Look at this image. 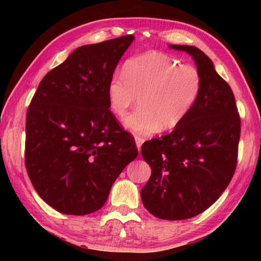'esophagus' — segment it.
Instances as JSON below:
<instances>
[{
  "label": "esophagus",
  "mask_w": 261,
  "mask_h": 261,
  "mask_svg": "<svg viewBox=\"0 0 261 261\" xmlns=\"http://www.w3.org/2000/svg\"><path fill=\"white\" fill-rule=\"evenodd\" d=\"M135 140H136V143H137L138 150L140 151V148H141V146H142L143 141H145V139H143V138H141V137H139V136H135Z\"/></svg>",
  "instance_id": "34e87169"
}]
</instances>
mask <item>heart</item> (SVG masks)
<instances>
[{
	"instance_id": "obj_1",
	"label": "heart",
	"mask_w": 261,
	"mask_h": 261,
	"mask_svg": "<svg viewBox=\"0 0 261 261\" xmlns=\"http://www.w3.org/2000/svg\"><path fill=\"white\" fill-rule=\"evenodd\" d=\"M202 90V77L191 65L160 51H147L127 59L123 74L109 82L108 98L112 112L123 116L138 97L139 107L124 124L139 135L159 127L174 129L186 119Z\"/></svg>"
}]
</instances>
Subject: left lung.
I'll use <instances>...</instances> for the list:
<instances>
[{
    "mask_svg": "<svg viewBox=\"0 0 261 261\" xmlns=\"http://www.w3.org/2000/svg\"><path fill=\"white\" fill-rule=\"evenodd\" d=\"M169 47L195 60L202 90L178 126L142 145L151 176L141 199L152 215L176 221L204 212L228 187L237 168L241 120L233 92L212 60L194 46Z\"/></svg>",
    "mask_w": 261,
    "mask_h": 261,
    "instance_id": "8db88e82",
    "label": "left lung"
}]
</instances>
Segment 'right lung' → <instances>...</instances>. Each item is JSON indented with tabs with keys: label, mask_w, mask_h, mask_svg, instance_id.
I'll use <instances>...</instances> for the list:
<instances>
[{
	"label": "right lung",
	"mask_w": 261,
	"mask_h": 261,
	"mask_svg": "<svg viewBox=\"0 0 261 261\" xmlns=\"http://www.w3.org/2000/svg\"><path fill=\"white\" fill-rule=\"evenodd\" d=\"M134 38L77 48L43 77L28 108V176L39 196L60 213L101 208L121 171L138 156L108 98L109 82Z\"/></svg>",
	"instance_id": "obj_1"
}]
</instances>
